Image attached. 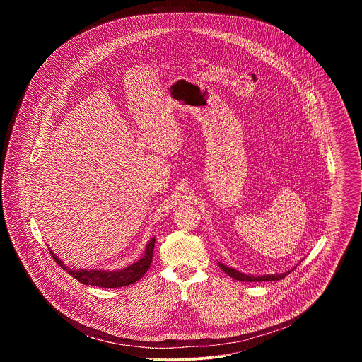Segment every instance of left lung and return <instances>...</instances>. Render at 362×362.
<instances>
[{"mask_svg":"<svg viewBox=\"0 0 362 362\" xmlns=\"http://www.w3.org/2000/svg\"><path fill=\"white\" fill-rule=\"evenodd\" d=\"M219 267L221 269L228 274L230 278L236 279V281H243V282H262V281H279L282 278H285L292 269H289L288 272H284V274H271V275H249V274H243V272H239L236 271L235 268H230V267H226L223 264L219 262ZM295 269V268H293Z\"/></svg>","mask_w":362,"mask_h":362,"instance_id":"1","label":"left lung"}]
</instances>
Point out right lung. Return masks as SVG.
Returning a JSON list of instances; mask_svg holds the SVG:
<instances>
[{"mask_svg":"<svg viewBox=\"0 0 362 362\" xmlns=\"http://www.w3.org/2000/svg\"><path fill=\"white\" fill-rule=\"evenodd\" d=\"M154 242L156 239L151 238L148 243L146 245V249L143 252V256L139 261L133 262L132 265L123 268V269H116V271H103V269H73L67 267L62 259H59L57 255L51 252L53 255L54 261L66 269L73 278H76L78 282L84 285H93L98 288H120V286H127L134 282H137L150 268L151 259H153V249H154Z\"/></svg>","mask_w":362,"mask_h":362,"instance_id":"obj_1","label":"right lung"}]
</instances>
